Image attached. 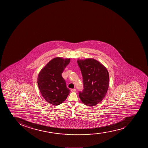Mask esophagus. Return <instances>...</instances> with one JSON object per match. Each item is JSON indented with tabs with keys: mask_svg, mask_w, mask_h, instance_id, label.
Wrapping results in <instances>:
<instances>
[{
	"mask_svg": "<svg viewBox=\"0 0 148 148\" xmlns=\"http://www.w3.org/2000/svg\"><path fill=\"white\" fill-rule=\"evenodd\" d=\"M71 91L74 92L76 91V89H71Z\"/></svg>",
	"mask_w": 148,
	"mask_h": 148,
	"instance_id": "34e87169",
	"label": "esophagus"
}]
</instances>
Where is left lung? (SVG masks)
I'll use <instances>...</instances> for the list:
<instances>
[{
	"mask_svg": "<svg viewBox=\"0 0 148 148\" xmlns=\"http://www.w3.org/2000/svg\"><path fill=\"white\" fill-rule=\"evenodd\" d=\"M82 74L84 90L79 92L81 101L85 105L94 106L102 101L109 85V74L106 67L93 58L78 60Z\"/></svg>",
	"mask_w": 148,
	"mask_h": 148,
	"instance_id": "1",
	"label": "left lung"
}]
</instances>
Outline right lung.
Masks as SVG:
<instances>
[{
  "instance_id": "obj_1",
  "label": "right lung",
  "mask_w": 148,
  "mask_h": 148,
  "mask_svg": "<svg viewBox=\"0 0 148 148\" xmlns=\"http://www.w3.org/2000/svg\"><path fill=\"white\" fill-rule=\"evenodd\" d=\"M70 58L56 57L51 60L38 74V84L46 101L51 105L61 104L67 98L70 90L66 86L62 74L70 63Z\"/></svg>"
}]
</instances>
